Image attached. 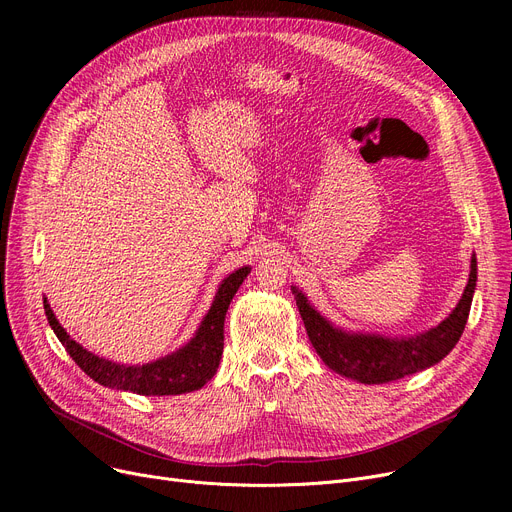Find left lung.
Listing matches in <instances>:
<instances>
[{
    "mask_svg": "<svg viewBox=\"0 0 512 512\" xmlns=\"http://www.w3.org/2000/svg\"><path fill=\"white\" fill-rule=\"evenodd\" d=\"M475 282L477 259L473 255L469 282L459 305L436 328L409 338L344 332L319 315L297 286H292V294L321 361L344 378L361 384H388L440 363L452 351L467 326Z\"/></svg>",
    "mask_w": 512,
    "mask_h": 512,
    "instance_id": "left-lung-1",
    "label": "left lung"
}]
</instances>
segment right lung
<instances>
[{
    "label": "right lung",
    "instance_id": "1",
    "mask_svg": "<svg viewBox=\"0 0 512 512\" xmlns=\"http://www.w3.org/2000/svg\"><path fill=\"white\" fill-rule=\"evenodd\" d=\"M249 274L251 267H240V270L224 278L218 292H215L211 309L203 317L191 342L178 348L176 353L145 365H120L89 353L87 348H83L66 334L56 315H53L47 299H43V309L51 330L60 338L66 353L97 384L143 396L184 394L203 388L213 378L215 371H218L224 353L226 311L236 290Z\"/></svg>",
    "mask_w": 512,
    "mask_h": 512
}]
</instances>
